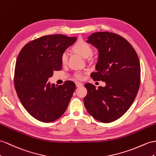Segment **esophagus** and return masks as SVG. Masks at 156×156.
<instances>
[{
  "label": "esophagus",
  "mask_w": 156,
  "mask_h": 156,
  "mask_svg": "<svg viewBox=\"0 0 156 156\" xmlns=\"http://www.w3.org/2000/svg\"><path fill=\"white\" fill-rule=\"evenodd\" d=\"M76 86L77 87H82L83 86V83H81V82H76Z\"/></svg>",
  "instance_id": "1"
}]
</instances>
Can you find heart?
<instances>
[{
  "label": "heart",
  "mask_w": 156,
  "mask_h": 156,
  "mask_svg": "<svg viewBox=\"0 0 156 156\" xmlns=\"http://www.w3.org/2000/svg\"><path fill=\"white\" fill-rule=\"evenodd\" d=\"M73 49L75 53H76L77 54L82 56V57L86 58H88L92 54V48H91L90 44L82 39L78 40L76 43L74 45ZM68 55L66 52H64L61 55V62L63 65L66 63ZM76 78H81L82 75L80 74H78L76 75Z\"/></svg>",
  "instance_id": "1"
}]
</instances>
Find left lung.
I'll use <instances>...</instances> for the list:
<instances>
[{"label": "left lung", "instance_id": "1", "mask_svg": "<svg viewBox=\"0 0 156 156\" xmlns=\"http://www.w3.org/2000/svg\"><path fill=\"white\" fill-rule=\"evenodd\" d=\"M87 43L98 50L94 80L105 82V87L87 83L83 103L87 112L98 121L108 123L121 117L130 108L140 83V65L136 52L125 38L100 31L87 37Z\"/></svg>", "mask_w": 156, "mask_h": 156}]
</instances>
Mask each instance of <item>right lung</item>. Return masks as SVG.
<instances>
[{"label": "right lung", "mask_w": 156, "mask_h": 156, "mask_svg": "<svg viewBox=\"0 0 156 156\" xmlns=\"http://www.w3.org/2000/svg\"><path fill=\"white\" fill-rule=\"evenodd\" d=\"M62 34L45 35L23 47L18 56L14 86L20 101L31 116L51 122L65 112L76 89L73 81L51 84L54 71L61 70V55L76 41Z\"/></svg>", "instance_id": "right-lung-1"}]
</instances>
